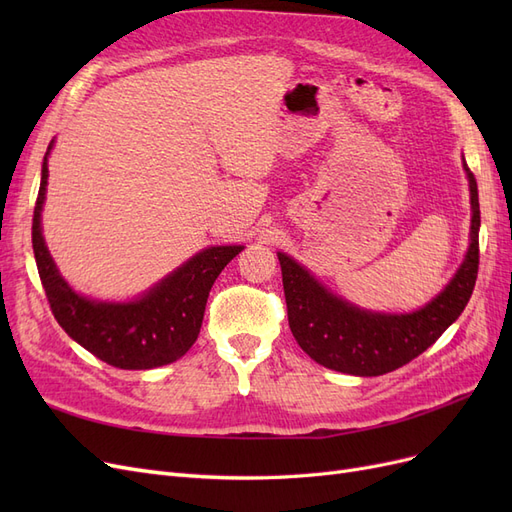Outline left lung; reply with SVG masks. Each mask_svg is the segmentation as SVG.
Returning a JSON list of instances; mask_svg holds the SVG:
<instances>
[{"mask_svg": "<svg viewBox=\"0 0 512 512\" xmlns=\"http://www.w3.org/2000/svg\"><path fill=\"white\" fill-rule=\"evenodd\" d=\"M470 247L446 288L412 314H380L361 309L324 288L297 260L277 252L288 307V324L297 344L324 367L352 376H382L423 354L466 309L478 275L480 207L472 170Z\"/></svg>", "mask_w": 512, "mask_h": 512, "instance_id": "obj_1", "label": "left lung"}]
</instances>
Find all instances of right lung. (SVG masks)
Masks as SVG:
<instances>
[{
	"label": "right lung",
	"instance_id": "1",
	"mask_svg": "<svg viewBox=\"0 0 512 512\" xmlns=\"http://www.w3.org/2000/svg\"><path fill=\"white\" fill-rule=\"evenodd\" d=\"M51 147L53 143L42 162L32 243L46 299L59 327L100 361L119 369H153L177 361L196 342L213 282L243 250V245L207 247L166 275L143 297L128 303L83 297L59 275L42 237L40 218L49 179L46 158Z\"/></svg>",
	"mask_w": 512,
	"mask_h": 512
}]
</instances>
